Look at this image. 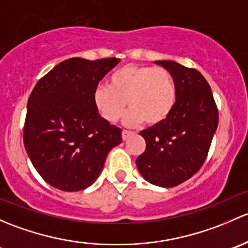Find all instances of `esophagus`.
<instances>
[{
  "instance_id": "34e87169",
  "label": "esophagus",
  "mask_w": 248,
  "mask_h": 248,
  "mask_svg": "<svg viewBox=\"0 0 248 248\" xmlns=\"http://www.w3.org/2000/svg\"><path fill=\"white\" fill-rule=\"evenodd\" d=\"M132 135H134V132L132 131H129V130H123V132H122V137H123V140H127L129 137H131Z\"/></svg>"
}]
</instances>
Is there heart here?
Wrapping results in <instances>:
<instances>
[{
  "label": "heart",
  "mask_w": 248,
  "mask_h": 248,
  "mask_svg": "<svg viewBox=\"0 0 248 248\" xmlns=\"http://www.w3.org/2000/svg\"><path fill=\"white\" fill-rule=\"evenodd\" d=\"M94 105L107 122L118 121L127 106L131 108L126 124L143 121L148 125L161 124L177 104V85L167 69L153 65L127 64L114 71L108 86L94 92Z\"/></svg>",
  "instance_id": "b5f03b06"
}]
</instances>
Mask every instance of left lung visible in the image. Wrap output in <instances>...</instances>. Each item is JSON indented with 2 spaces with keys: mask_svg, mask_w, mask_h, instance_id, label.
<instances>
[{
  "mask_svg": "<svg viewBox=\"0 0 248 248\" xmlns=\"http://www.w3.org/2000/svg\"><path fill=\"white\" fill-rule=\"evenodd\" d=\"M177 85V104L167 119L141 131L145 150L136 160L144 179L174 187L195 175L205 161L218 125V109L208 81L195 68L157 61Z\"/></svg>",
  "mask_w": 248,
  "mask_h": 248,
  "instance_id": "1",
  "label": "left lung"
}]
</instances>
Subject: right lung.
I'll list each match as a JSON object with an SVG mask.
<instances>
[{
    "mask_svg": "<svg viewBox=\"0 0 248 248\" xmlns=\"http://www.w3.org/2000/svg\"><path fill=\"white\" fill-rule=\"evenodd\" d=\"M108 57L63 61L43 76L27 103L24 144L31 162L47 184L75 192L91 186L106 156L122 143V129L94 105V92L119 63Z\"/></svg>",
    "mask_w": 248,
    "mask_h": 248,
    "instance_id": "right-lung-1",
    "label": "right lung"
}]
</instances>
